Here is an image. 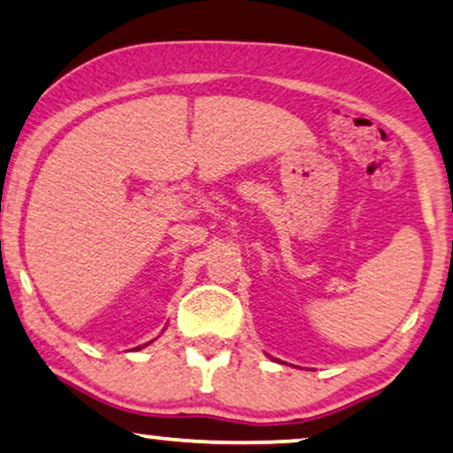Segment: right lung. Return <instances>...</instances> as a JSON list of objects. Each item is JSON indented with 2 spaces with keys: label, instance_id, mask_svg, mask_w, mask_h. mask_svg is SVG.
Masks as SVG:
<instances>
[{
  "label": "right lung",
  "instance_id": "obj_1",
  "mask_svg": "<svg viewBox=\"0 0 453 453\" xmlns=\"http://www.w3.org/2000/svg\"><path fill=\"white\" fill-rule=\"evenodd\" d=\"M138 348H141V346H138Z\"/></svg>",
  "mask_w": 453,
  "mask_h": 453
}]
</instances>
